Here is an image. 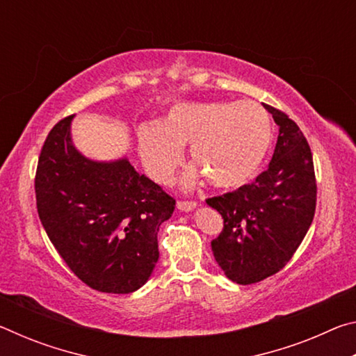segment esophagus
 Instances as JSON below:
<instances>
[{
    "label": "esophagus",
    "instance_id": "1",
    "mask_svg": "<svg viewBox=\"0 0 356 356\" xmlns=\"http://www.w3.org/2000/svg\"><path fill=\"white\" fill-rule=\"evenodd\" d=\"M197 207L196 201H177V209L182 210V212H191Z\"/></svg>",
    "mask_w": 356,
    "mask_h": 356
}]
</instances>
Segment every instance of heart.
<instances>
[{
	"instance_id": "obj_1",
	"label": "heart",
	"mask_w": 356,
	"mask_h": 356,
	"mask_svg": "<svg viewBox=\"0 0 356 356\" xmlns=\"http://www.w3.org/2000/svg\"><path fill=\"white\" fill-rule=\"evenodd\" d=\"M273 140L272 119L256 102H179L159 122L138 129L149 176L168 184L182 165L184 147L207 182L234 188L254 176ZM190 176L188 180H191Z\"/></svg>"
}]
</instances>
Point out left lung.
Segmentation results:
<instances>
[{
	"label": "left lung",
	"instance_id": "1",
	"mask_svg": "<svg viewBox=\"0 0 356 356\" xmlns=\"http://www.w3.org/2000/svg\"><path fill=\"white\" fill-rule=\"evenodd\" d=\"M280 127L267 170L252 184L207 204L222 216L212 240L215 261L229 280L254 284L278 273L291 261L314 218L317 184L305 135L286 113L264 105Z\"/></svg>",
	"mask_w": 356,
	"mask_h": 356
}]
</instances>
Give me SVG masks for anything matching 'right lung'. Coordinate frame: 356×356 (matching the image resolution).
<instances>
[{"label":"right lung","instance_id":"1","mask_svg":"<svg viewBox=\"0 0 356 356\" xmlns=\"http://www.w3.org/2000/svg\"><path fill=\"white\" fill-rule=\"evenodd\" d=\"M72 118L50 130L35 171V202L48 238L84 284L130 293L159 261L160 225L176 200L127 159L94 161L72 144Z\"/></svg>","mask_w":356,"mask_h":356}]
</instances>
